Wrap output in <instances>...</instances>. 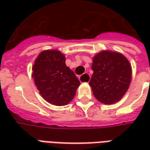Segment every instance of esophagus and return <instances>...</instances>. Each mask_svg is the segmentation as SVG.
Returning <instances> with one entry per match:
<instances>
[{
	"label": "esophagus",
	"instance_id": "esophagus-1",
	"mask_svg": "<svg viewBox=\"0 0 150 150\" xmlns=\"http://www.w3.org/2000/svg\"><path fill=\"white\" fill-rule=\"evenodd\" d=\"M90 79H91V76L88 73H84L83 75H82L80 77H79V80L81 83H88L90 81Z\"/></svg>",
	"mask_w": 150,
	"mask_h": 150
}]
</instances>
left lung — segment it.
<instances>
[{
	"label": "left lung",
	"instance_id": "8db88e82",
	"mask_svg": "<svg viewBox=\"0 0 150 150\" xmlns=\"http://www.w3.org/2000/svg\"><path fill=\"white\" fill-rule=\"evenodd\" d=\"M93 74L89 82L94 96L105 104L120 101L132 80V67L122 54L102 50L92 58Z\"/></svg>",
	"mask_w": 150,
	"mask_h": 150
}]
</instances>
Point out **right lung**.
Instances as JSON below:
<instances>
[{
    "mask_svg": "<svg viewBox=\"0 0 150 150\" xmlns=\"http://www.w3.org/2000/svg\"><path fill=\"white\" fill-rule=\"evenodd\" d=\"M65 55L57 50H43L32 67V77L42 97L56 106L74 99L80 82L66 65Z\"/></svg>",
    "mask_w": 150,
    "mask_h": 150,
    "instance_id": "right-lung-1",
    "label": "right lung"
}]
</instances>
